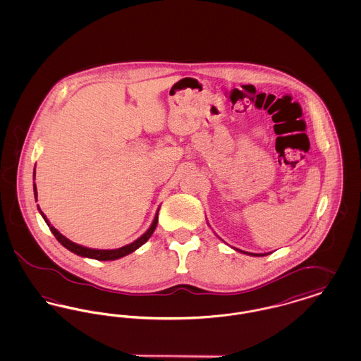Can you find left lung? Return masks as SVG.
Returning <instances> with one entry per match:
<instances>
[{"mask_svg": "<svg viewBox=\"0 0 361 361\" xmlns=\"http://www.w3.org/2000/svg\"><path fill=\"white\" fill-rule=\"evenodd\" d=\"M234 250H237V252H240V253H243V255H247V256H256V257H262V256H268L269 253H249V252H243V250H240V249H237V247H233Z\"/></svg>", "mask_w": 361, "mask_h": 361, "instance_id": "left-lung-1", "label": "left lung"}]
</instances>
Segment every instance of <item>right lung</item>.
Wrapping results in <instances>:
<instances>
[{
    "mask_svg": "<svg viewBox=\"0 0 361 361\" xmlns=\"http://www.w3.org/2000/svg\"><path fill=\"white\" fill-rule=\"evenodd\" d=\"M34 195L35 202H37V190H36L35 183ZM37 209H39L40 215L43 216V219L46 221L47 226L50 227L54 237L58 240V242H59L62 246H65L68 250H70V252L74 253V255H77V256L93 258V259H99V261H112V259H118V258L124 257V256H127V255L135 252L137 247H140L145 242H147V240L152 237V234L154 233L155 227H157V224H158V211H159V209H157V214H155L153 224L147 228V231H146L143 235H140L137 240L131 242V243H128V245H126V246H123V247H119V249L103 250V249H90V247H85V246H81V245H78V243H74V242L68 240V238H66L65 235H62L54 226H51V224L49 222V219H47L46 215L42 212V209L39 208V206H37Z\"/></svg>",
    "mask_w": 361,
    "mask_h": 361,
    "instance_id": "add662e5",
    "label": "right lung"
}]
</instances>
